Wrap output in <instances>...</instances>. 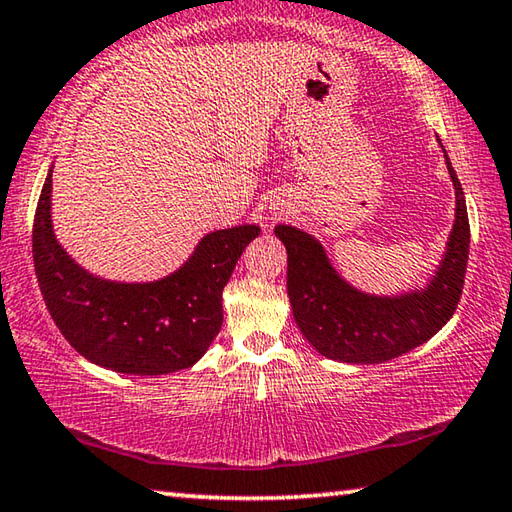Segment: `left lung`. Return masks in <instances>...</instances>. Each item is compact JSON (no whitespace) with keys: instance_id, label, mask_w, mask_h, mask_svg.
<instances>
[{"instance_id":"obj_1","label":"left lung","mask_w":512,"mask_h":512,"mask_svg":"<svg viewBox=\"0 0 512 512\" xmlns=\"http://www.w3.org/2000/svg\"><path fill=\"white\" fill-rule=\"evenodd\" d=\"M456 187V221L447 253L427 289L397 298H375L354 291L329 266L323 246L307 232L277 225L287 246V291L293 318L323 357L345 363H381L418 348L443 327L461 302L470 221L463 187L445 155Z\"/></svg>"}]
</instances>
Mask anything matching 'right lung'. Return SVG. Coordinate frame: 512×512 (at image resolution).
Segmentation results:
<instances>
[{
    "mask_svg": "<svg viewBox=\"0 0 512 512\" xmlns=\"http://www.w3.org/2000/svg\"><path fill=\"white\" fill-rule=\"evenodd\" d=\"M51 171L33 221V264L60 334L92 363L128 375H167L203 357L223 323V287L257 225L203 237L176 273L149 284L106 282L85 273L51 230Z\"/></svg>",
    "mask_w": 512,
    "mask_h": 512,
    "instance_id": "add662e5",
    "label": "right lung"
}]
</instances>
